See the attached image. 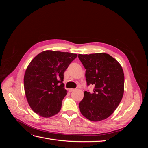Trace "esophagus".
<instances>
[{
	"label": "esophagus",
	"mask_w": 148,
	"mask_h": 148,
	"mask_svg": "<svg viewBox=\"0 0 148 148\" xmlns=\"http://www.w3.org/2000/svg\"><path fill=\"white\" fill-rule=\"evenodd\" d=\"M75 89H73V88H70L69 89V91L70 92H73V91H75Z\"/></svg>",
	"instance_id": "1"
}]
</instances>
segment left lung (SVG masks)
<instances>
[{
	"label": "left lung",
	"instance_id": "left-lung-1",
	"mask_svg": "<svg viewBox=\"0 0 148 148\" xmlns=\"http://www.w3.org/2000/svg\"><path fill=\"white\" fill-rule=\"evenodd\" d=\"M86 69L88 85H93V92H84L79 102L82 114L92 122L105 120L114 113L124 92V73L118 61L104 52L78 54Z\"/></svg>",
	"mask_w": 148,
	"mask_h": 148
}]
</instances>
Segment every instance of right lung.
<instances>
[{
  "label": "right lung",
  "mask_w": 148,
  "mask_h": 148,
  "mask_svg": "<svg viewBox=\"0 0 148 148\" xmlns=\"http://www.w3.org/2000/svg\"><path fill=\"white\" fill-rule=\"evenodd\" d=\"M76 53L44 51L31 61L25 71L24 88L28 104L36 114L51 117L60 112L66 95L64 74Z\"/></svg>",
  "instance_id": "1"
}]
</instances>
